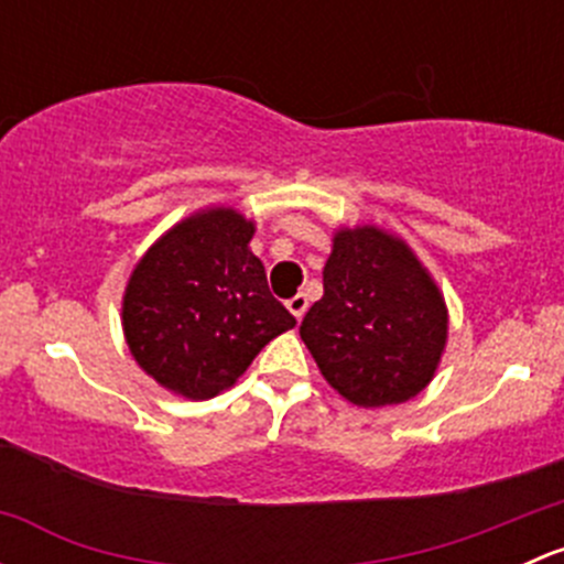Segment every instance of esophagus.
Instances as JSON below:
<instances>
[{
  "mask_svg": "<svg viewBox=\"0 0 564 564\" xmlns=\"http://www.w3.org/2000/svg\"><path fill=\"white\" fill-rule=\"evenodd\" d=\"M286 308L292 311V316L300 322V318L305 316V311H308V297H305V294H294V297L286 303Z\"/></svg>",
  "mask_w": 564,
  "mask_h": 564,
  "instance_id": "obj_1",
  "label": "esophagus"
}]
</instances>
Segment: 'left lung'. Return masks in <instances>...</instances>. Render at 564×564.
Here are the masks:
<instances>
[{
  "label": "left lung",
  "instance_id": "left-lung-1",
  "mask_svg": "<svg viewBox=\"0 0 564 564\" xmlns=\"http://www.w3.org/2000/svg\"><path fill=\"white\" fill-rule=\"evenodd\" d=\"M445 294L406 240L377 224L338 226L324 294L300 324L318 371L362 409L420 395L447 346Z\"/></svg>",
  "mask_w": 564,
  "mask_h": 564
}]
</instances>
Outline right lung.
<instances>
[{
  "label": "right lung",
  "mask_w": 564,
  "mask_h": 564,
  "mask_svg": "<svg viewBox=\"0 0 564 564\" xmlns=\"http://www.w3.org/2000/svg\"><path fill=\"white\" fill-rule=\"evenodd\" d=\"M253 231L240 209L204 207L135 261L122 294L124 344L163 390L187 401L215 398L297 324L270 294L250 250Z\"/></svg>",
  "instance_id": "right-lung-1"
}]
</instances>
